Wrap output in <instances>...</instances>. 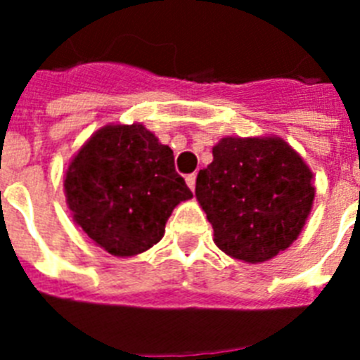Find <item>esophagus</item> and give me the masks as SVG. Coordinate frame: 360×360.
Wrapping results in <instances>:
<instances>
[{
    "instance_id": "obj_1",
    "label": "esophagus",
    "mask_w": 360,
    "mask_h": 360,
    "mask_svg": "<svg viewBox=\"0 0 360 360\" xmlns=\"http://www.w3.org/2000/svg\"><path fill=\"white\" fill-rule=\"evenodd\" d=\"M186 185H188V188L194 192V188H196V175H194V174L186 175Z\"/></svg>"
}]
</instances>
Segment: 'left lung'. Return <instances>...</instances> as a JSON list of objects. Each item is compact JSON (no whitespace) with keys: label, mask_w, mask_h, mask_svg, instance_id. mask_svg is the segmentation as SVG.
I'll return each mask as SVG.
<instances>
[{"label":"left lung","mask_w":360,"mask_h":360,"mask_svg":"<svg viewBox=\"0 0 360 360\" xmlns=\"http://www.w3.org/2000/svg\"><path fill=\"white\" fill-rule=\"evenodd\" d=\"M314 174L278 136H226L200 169L196 200L214 245L233 259L263 263L290 248L314 205Z\"/></svg>","instance_id":"1"}]
</instances>
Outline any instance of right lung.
Segmentation results:
<instances>
[{"instance_id":"right-lung-1","label":"right lung","mask_w":360,"mask_h":360,"mask_svg":"<svg viewBox=\"0 0 360 360\" xmlns=\"http://www.w3.org/2000/svg\"><path fill=\"white\" fill-rule=\"evenodd\" d=\"M63 188L72 220L117 257L157 245L172 211L192 198L174 151L141 123L98 129L69 162Z\"/></svg>"}]
</instances>
